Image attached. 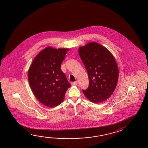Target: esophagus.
Here are the masks:
<instances>
[{
	"label": "esophagus",
	"mask_w": 148,
	"mask_h": 148,
	"mask_svg": "<svg viewBox=\"0 0 148 148\" xmlns=\"http://www.w3.org/2000/svg\"><path fill=\"white\" fill-rule=\"evenodd\" d=\"M77 84H78V83H77V81L73 82L72 83V85H77Z\"/></svg>",
	"instance_id": "34e87169"
}]
</instances>
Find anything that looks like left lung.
Wrapping results in <instances>:
<instances>
[{
  "mask_svg": "<svg viewBox=\"0 0 148 148\" xmlns=\"http://www.w3.org/2000/svg\"><path fill=\"white\" fill-rule=\"evenodd\" d=\"M79 53L89 79L88 88L82 90L85 96L95 103L108 99L114 91L119 77L114 56L108 49L96 42L79 47Z\"/></svg>",
  "mask_w": 148,
  "mask_h": 148,
  "instance_id": "obj_1",
  "label": "left lung"
}]
</instances>
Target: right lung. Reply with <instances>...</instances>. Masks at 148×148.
I'll return each mask as SVG.
<instances>
[{"instance_id": "right-lung-1", "label": "right lung", "mask_w": 148, "mask_h": 148, "mask_svg": "<svg viewBox=\"0 0 148 148\" xmlns=\"http://www.w3.org/2000/svg\"><path fill=\"white\" fill-rule=\"evenodd\" d=\"M69 50L47 47L37 55L29 69L30 88L44 106L53 108L60 105L71 86L60 68Z\"/></svg>"}]
</instances>
